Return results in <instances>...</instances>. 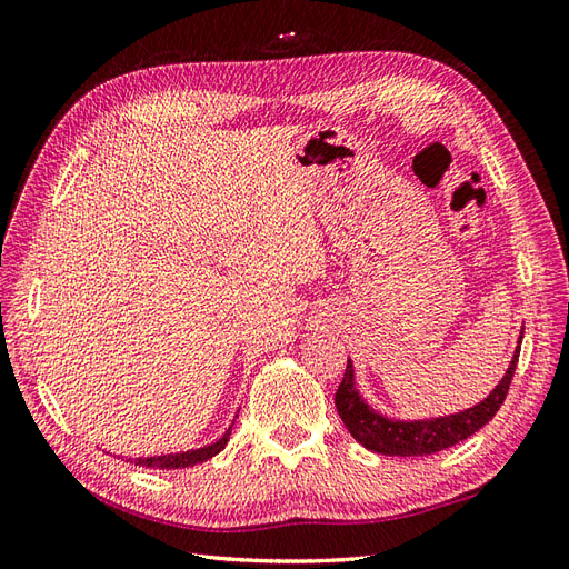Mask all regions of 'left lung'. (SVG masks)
<instances>
[{"mask_svg": "<svg viewBox=\"0 0 569 569\" xmlns=\"http://www.w3.org/2000/svg\"><path fill=\"white\" fill-rule=\"evenodd\" d=\"M520 343L512 353L510 366L503 375V380L491 389L485 401L477 406L453 412V416H441V418H427V420H393L370 408L363 396L356 389V377H353V363L349 358L347 370H343V380L335 393V406L341 422L347 425L351 437L363 443L368 451L382 453V456H429L449 449V446L472 437L477 429L485 427L498 408L503 406L510 380L518 368L520 358Z\"/></svg>", "mask_w": 569, "mask_h": 569, "instance_id": "obj_1", "label": "left lung"}]
</instances>
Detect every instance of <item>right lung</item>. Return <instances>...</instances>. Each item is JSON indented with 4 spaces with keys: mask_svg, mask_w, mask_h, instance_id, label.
Masks as SVG:
<instances>
[{
    "mask_svg": "<svg viewBox=\"0 0 569 569\" xmlns=\"http://www.w3.org/2000/svg\"><path fill=\"white\" fill-rule=\"evenodd\" d=\"M234 425V422H232ZM232 425L226 429L218 441L201 446V449H192V451H182V453H163V456H147V458H130L134 465L140 468H151V470H182V468H192V465H199L203 460H209L213 456H218L222 449H226L230 435H232Z\"/></svg>",
    "mask_w": 569,
    "mask_h": 569,
    "instance_id": "right-lung-1",
    "label": "right lung"
}]
</instances>
